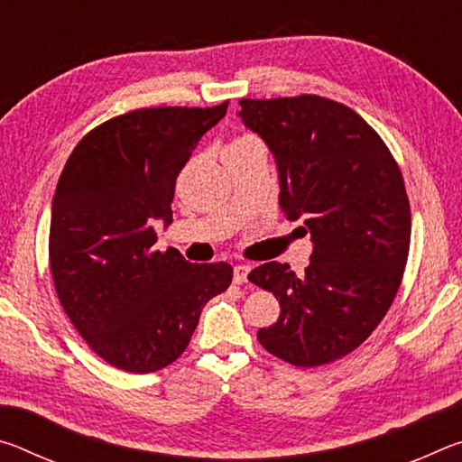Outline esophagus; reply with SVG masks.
<instances>
[{"label":"esophagus","instance_id":"34e87169","mask_svg":"<svg viewBox=\"0 0 462 462\" xmlns=\"http://www.w3.org/2000/svg\"><path fill=\"white\" fill-rule=\"evenodd\" d=\"M250 273V264H236L234 267V283H246V277Z\"/></svg>","mask_w":462,"mask_h":462}]
</instances>
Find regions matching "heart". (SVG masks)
Listing matches in <instances>:
<instances>
[{
    "mask_svg": "<svg viewBox=\"0 0 462 462\" xmlns=\"http://www.w3.org/2000/svg\"><path fill=\"white\" fill-rule=\"evenodd\" d=\"M250 143H259V138H254L253 134H240L230 143V146H240V144H250Z\"/></svg>",
    "mask_w": 462,
    "mask_h": 462,
    "instance_id": "heart-1",
    "label": "heart"
}]
</instances>
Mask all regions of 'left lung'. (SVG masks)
Wrapping results in <instances>:
<instances>
[{
    "label": "left lung",
    "instance_id": "8db88e82",
    "mask_svg": "<svg viewBox=\"0 0 462 462\" xmlns=\"http://www.w3.org/2000/svg\"><path fill=\"white\" fill-rule=\"evenodd\" d=\"M240 118L279 167V201L314 240L306 275L264 263L250 283L279 300L277 322L256 338L295 366L353 353L381 324L402 285L411 214L403 175L383 138L355 109L314 93L240 99Z\"/></svg>",
    "mask_w": 462,
    "mask_h": 462
}]
</instances>
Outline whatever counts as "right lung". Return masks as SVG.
I'll return each instance as SVG.
<instances>
[{
  "label": "right lung",
  "mask_w": 462,
  "mask_h": 462,
  "mask_svg": "<svg viewBox=\"0 0 462 462\" xmlns=\"http://www.w3.org/2000/svg\"><path fill=\"white\" fill-rule=\"evenodd\" d=\"M214 107H140L85 134L52 199L49 267L75 330L106 363L154 373L183 355L201 310L226 291L228 263L193 264L154 248V220H173L177 177L201 136L226 116Z\"/></svg>",
  "instance_id": "obj_1"
}]
</instances>
